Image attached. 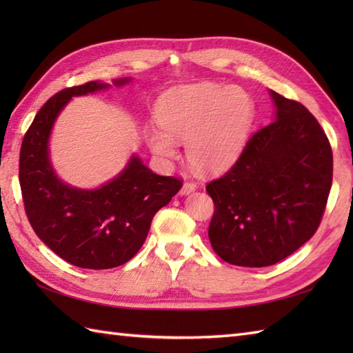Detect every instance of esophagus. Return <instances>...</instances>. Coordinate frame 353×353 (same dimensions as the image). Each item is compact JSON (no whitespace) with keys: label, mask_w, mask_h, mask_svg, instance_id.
Returning a JSON list of instances; mask_svg holds the SVG:
<instances>
[{"label":"esophagus","mask_w":353,"mask_h":353,"mask_svg":"<svg viewBox=\"0 0 353 353\" xmlns=\"http://www.w3.org/2000/svg\"><path fill=\"white\" fill-rule=\"evenodd\" d=\"M196 188H197L196 182H185L183 186H182V190H181V194H182V196H185V194H190L192 191H196Z\"/></svg>","instance_id":"34e87169"}]
</instances>
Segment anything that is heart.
<instances>
[{
    "label": "heart",
    "instance_id": "1",
    "mask_svg": "<svg viewBox=\"0 0 353 353\" xmlns=\"http://www.w3.org/2000/svg\"><path fill=\"white\" fill-rule=\"evenodd\" d=\"M254 117L252 95L243 88L197 83L171 89L156 106L162 130L148 133L156 154L172 157L176 142L186 141L190 162L200 171L228 170L241 154Z\"/></svg>",
    "mask_w": 353,
    "mask_h": 353
}]
</instances>
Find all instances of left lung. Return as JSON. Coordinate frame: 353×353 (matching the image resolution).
Masks as SVG:
<instances>
[{"instance_id":"left-lung-1","label":"left lung","mask_w":353,"mask_h":353,"mask_svg":"<svg viewBox=\"0 0 353 353\" xmlns=\"http://www.w3.org/2000/svg\"><path fill=\"white\" fill-rule=\"evenodd\" d=\"M274 121L253 133L235 163L206 185L208 235L239 267L273 265L316 234L332 185V148L303 104L272 91Z\"/></svg>"}]
</instances>
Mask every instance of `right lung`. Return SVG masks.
I'll return each mask as SVG.
<instances>
[{"label": "right lung", "mask_w": 353, "mask_h": 353, "mask_svg": "<svg viewBox=\"0 0 353 353\" xmlns=\"http://www.w3.org/2000/svg\"><path fill=\"white\" fill-rule=\"evenodd\" d=\"M129 79L115 80L124 85ZM108 88L100 81L66 88L37 112L19 153V185L36 235L70 264L106 270L125 264L144 244L154 214L182 188L174 176H159L133 156L114 181L86 191L65 185L52 171L48 138L72 95Z\"/></svg>", "instance_id": "obj_1"}]
</instances>
